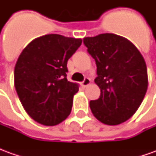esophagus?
<instances>
[{"label": "esophagus", "instance_id": "esophagus-1", "mask_svg": "<svg viewBox=\"0 0 156 156\" xmlns=\"http://www.w3.org/2000/svg\"><path fill=\"white\" fill-rule=\"evenodd\" d=\"M90 83H91V80L89 79L88 78H85L84 80L82 82V85L83 86V87H87L88 85L90 84Z\"/></svg>", "mask_w": 156, "mask_h": 156}]
</instances>
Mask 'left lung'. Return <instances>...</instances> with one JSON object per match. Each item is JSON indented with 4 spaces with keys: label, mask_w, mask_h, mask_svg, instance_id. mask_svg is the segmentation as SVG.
<instances>
[{
    "label": "left lung",
    "mask_w": 156,
    "mask_h": 156,
    "mask_svg": "<svg viewBox=\"0 0 156 156\" xmlns=\"http://www.w3.org/2000/svg\"><path fill=\"white\" fill-rule=\"evenodd\" d=\"M83 43L96 62L98 76L94 82L101 91L98 99L89 103L93 115L108 125L128 120L147 91L144 58L128 39L112 33L84 37Z\"/></svg>",
    "instance_id": "1"
}]
</instances>
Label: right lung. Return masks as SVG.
<instances>
[{
	"label": "right lung",
	"mask_w": 156,
	"mask_h": 156,
	"mask_svg": "<svg viewBox=\"0 0 156 156\" xmlns=\"http://www.w3.org/2000/svg\"><path fill=\"white\" fill-rule=\"evenodd\" d=\"M82 44L81 38L48 34L26 47L14 70L16 91L32 119L53 126L70 115L78 85L68 81L67 62Z\"/></svg>",
	"instance_id": "1"
}]
</instances>
